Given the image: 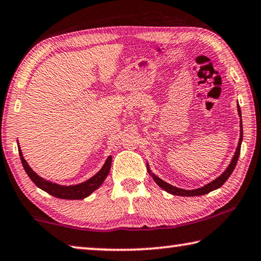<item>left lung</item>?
<instances>
[{
	"label": "left lung",
	"mask_w": 261,
	"mask_h": 261,
	"mask_svg": "<svg viewBox=\"0 0 261 261\" xmlns=\"http://www.w3.org/2000/svg\"><path fill=\"white\" fill-rule=\"evenodd\" d=\"M237 109H238V115H240V117H242V113H241V108H240V105H237ZM241 134H240V141H238V146L236 148V152H235V155L232 156L231 159V162L229 163V166L227 167V169L224 170V173L221 174L218 178H215L214 180H212L211 183L204 185V187L201 188H198V189H194V190H184V189H179V188H176L174 185H171L169 183L165 182V180H162L161 178H159L155 174H153L151 169H149V167L147 165V170H148V174L152 176L153 179L155 180V183L160 187L161 189L165 190L168 193L170 194H174V196H182V197H194V196H202V194H206L211 191H214V190L219 189L222 187V185L226 183V180L229 178V176L231 175V173L235 169L236 167V163L238 158H240V152H241V145H242V140H243V126H242V118H241Z\"/></svg>",
	"instance_id": "8db88e82"
}]
</instances>
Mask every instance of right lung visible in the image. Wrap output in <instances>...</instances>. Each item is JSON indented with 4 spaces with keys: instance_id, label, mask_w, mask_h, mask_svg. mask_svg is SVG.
Segmentation results:
<instances>
[{
    "instance_id": "right-lung-1",
    "label": "right lung",
    "mask_w": 261,
    "mask_h": 261,
    "mask_svg": "<svg viewBox=\"0 0 261 261\" xmlns=\"http://www.w3.org/2000/svg\"><path fill=\"white\" fill-rule=\"evenodd\" d=\"M18 152L20 156L21 165H23L26 174L29 175V177L32 179V182L37 185L38 188H40L43 191L51 194L60 199H70V200H78L84 199L90 196L92 192H94L101 184L105 182L106 177H107L110 170V166H112V155H109L106 160L105 165L102 168L96 173L94 176H92L90 179L85 180V182L79 183L76 185H60L57 183H53L50 180H47L39 176L37 173H34V170L29 166V163L23 156L21 149L18 145Z\"/></svg>"
}]
</instances>
